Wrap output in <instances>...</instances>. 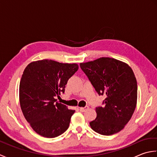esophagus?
I'll return each instance as SVG.
<instances>
[{
    "instance_id": "obj_1",
    "label": "esophagus",
    "mask_w": 157,
    "mask_h": 157,
    "mask_svg": "<svg viewBox=\"0 0 157 157\" xmlns=\"http://www.w3.org/2000/svg\"><path fill=\"white\" fill-rule=\"evenodd\" d=\"M88 109V106H85V107H80V108H79V111H82V112H84V111H86V110H87Z\"/></svg>"
}]
</instances>
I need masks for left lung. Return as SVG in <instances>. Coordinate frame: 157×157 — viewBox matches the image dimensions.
Segmentation results:
<instances>
[{
	"label": "left lung",
	"instance_id": "1",
	"mask_svg": "<svg viewBox=\"0 0 157 157\" xmlns=\"http://www.w3.org/2000/svg\"><path fill=\"white\" fill-rule=\"evenodd\" d=\"M79 66L99 96L102 104L96 108V118L90 123L94 132L104 136L117 134L124 128L137 103L138 86L132 68L122 61L102 57Z\"/></svg>",
	"mask_w": 157,
	"mask_h": 157
}]
</instances>
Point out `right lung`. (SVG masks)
Returning <instances> with one entry per match:
<instances>
[{"label": "right lung", "mask_w": 157, "mask_h": 157, "mask_svg": "<svg viewBox=\"0 0 157 157\" xmlns=\"http://www.w3.org/2000/svg\"><path fill=\"white\" fill-rule=\"evenodd\" d=\"M75 63L52 60L32 62L26 67L19 84V102L25 119L34 131L45 138H55L69 126L75 110L56 102L65 92L68 79L78 71Z\"/></svg>", "instance_id": "obj_1"}]
</instances>
